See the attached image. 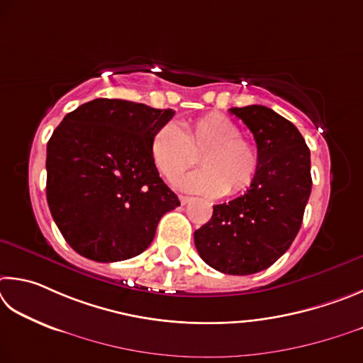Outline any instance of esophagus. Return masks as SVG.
<instances>
[{
    "mask_svg": "<svg viewBox=\"0 0 363 363\" xmlns=\"http://www.w3.org/2000/svg\"><path fill=\"white\" fill-rule=\"evenodd\" d=\"M193 199L189 198V196H180V202H182V206H186L188 202H191Z\"/></svg>",
    "mask_w": 363,
    "mask_h": 363,
    "instance_id": "34e87169",
    "label": "esophagus"
}]
</instances>
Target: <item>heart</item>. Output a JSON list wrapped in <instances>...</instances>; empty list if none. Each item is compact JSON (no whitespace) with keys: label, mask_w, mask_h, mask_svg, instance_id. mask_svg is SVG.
<instances>
[{"label":"heart","mask_w":363,"mask_h":363,"mask_svg":"<svg viewBox=\"0 0 363 363\" xmlns=\"http://www.w3.org/2000/svg\"><path fill=\"white\" fill-rule=\"evenodd\" d=\"M201 150L202 169L178 177L177 188L217 198L223 193H244L255 182L258 150L242 138V129L221 113L204 114L186 130L174 121L165 123L155 132L150 145L152 161L165 178L191 167L196 152Z\"/></svg>","instance_id":"b5f03b06"}]
</instances>
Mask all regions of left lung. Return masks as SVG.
<instances>
[{
  "mask_svg": "<svg viewBox=\"0 0 363 363\" xmlns=\"http://www.w3.org/2000/svg\"><path fill=\"white\" fill-rule=\"evenodd\" d=\"M230 113L255 137L259 169L244 196L213 206L212 218L194 231V244L211 268L249 276L276 263L300 231L313 186L311 152L300 130L268 106Z\"/></svg>",
  "mask_w": 363,
  "mask_h": 363,
  "instance_id": "1",
  "label": "left lung"
}]
</instances>
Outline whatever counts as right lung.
Wrapping results in <instances>:
<instances>
[{"instance_id":"right-lung-1","label":"right lung","mask_w":363,"mask_h":363,"mask_svg":"<svg viewBox=\"0 0 363 363\" xmlns=\"http://www.w3.org/2000/svg\"><path fill=\"white\" fill-rule=\"evenodd\" d=\"M174 110L95 99L68 113L48 142L46 198L62 236L99 263L137 257L159 220L180 206L150 145Z\"/></svg>"}]
</instances>
